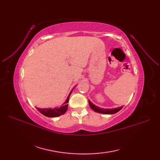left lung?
<instances>
[{
  "mask_svg": "<svg viewBox=\"0 0 160 160\" xmlns=\"http://www.w3.org/2000/svg\"><path fill=\"white\" fill-rule=\"evenodd\" d=\"M89 106L91 107V108L93 109V111H96V112L99 113H104V114H113L118 112L119 111H120L121 109H122L123 106L122 107H119L118 108H115V109H103V108H100L98 106L95 105L94 104L92 103L91 101L89 100Z\"/></svg>",
  "mask_w": 160,
  "mask_h": 160,
  "instance_id": "8db88e82",
  "label": "left lung"
}]
</instances>
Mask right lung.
Here are the masks:
<instances>
[{
	"label": "right lung",
	"mask_w": 160,
	"mask_h": 160,
	"mask_svg": "<svg viewBox=\"0 0 160 160\" xmlns=\"http://www.w3.org/2000/svg\"><path fill=\"white\" fill-rule=\"evenodd\" d=\"M72 91H71V93H69L68 98H67V99L65 102L64 103L63 105L61 106V107L55 108H53V109H51V108L41 109V108H36L37 109L38 111H39L41 113H42V115H44L45 116H47V117H49V118H55V117H58V116H60L61 115H63L67 111V108H68V104H67V103L69 102V96L71 93Z\"/></svg>",
	"instance_id": "obj_1"
}]
</instances>
